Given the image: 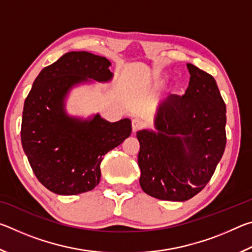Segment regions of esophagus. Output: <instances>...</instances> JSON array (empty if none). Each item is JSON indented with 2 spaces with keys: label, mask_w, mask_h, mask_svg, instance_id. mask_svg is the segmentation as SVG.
<instances>
[{
  "label": "esophagus",
  "mask_w": 252,
  "mask_h": 252,
  "mask_svg": "<svg viewBox=\"0 0 252 252\" xmlns=\"http://www.w3.org/2000/svg\"><path fill=\"white\" fill-rule=\"evenodd\" d=\"M143 126H144L143 121L140 120V119H138V118H135L132 120V130H133V132L140 130L141 127H143Z\"/></svg>",
  "instance_id": "1"
}]
</instances>
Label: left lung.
<instances>
[{
  "label": "left lung",
  "instance_id": "8db88e82",
  "mask_svg": "<svg viewBox=\"0 0 252 252\" xmlns=\"http://www.w3.org/2000/svg\"><path fill=\"white\" fill-rule=\"evenodd\" d=\"M189 87L157 111V132H136L140 186L147 194L186 201L210 181L224 152L225 104L213 76L191 63Z\"/></svg>",
  "mask_w": 252,
  "mask_h": 252
}]
</instances>
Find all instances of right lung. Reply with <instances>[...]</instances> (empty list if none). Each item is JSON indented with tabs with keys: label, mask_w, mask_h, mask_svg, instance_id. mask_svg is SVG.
I'll return each instance as SVG.
<instances>
[{
	"label": "right lung",
	"mask_w": 252,
	"mask_h": 252,
	"mask_svg": "<svg viewBox=\"0 0 252 252\" xmlns=\"http://www.w3.org/2000/svg\"><path fill=\"white\" fill-rule=\"evenodd\" d=\"M104 57L85 51L62 55L34 80L24 102L21 141L34 174L62 195L87 192L99 185L103 156L131 134L129 119L111 123L67 116L64 100L74 85L108 82L113 73Z\"/></svg>",
	"instance_id": "add662e5"
}]
</instances>
